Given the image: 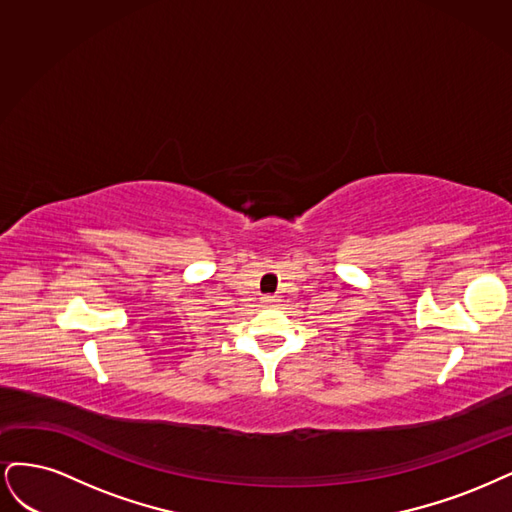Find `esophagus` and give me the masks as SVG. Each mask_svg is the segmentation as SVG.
<instances>
[{
    "label": "esophagus",
    "mask_w": 512,
    "mask_h": 512,
    "mask_svg": "<svg viewBox=\"0 0 512 512\" xmlns=\"http://www.w3.org/2000/svg\"><path fill=\"white\" fill-rule=\"evenodd\" d=\"M278 300L274 298V295H266V298H263V304H266V306H274Z\"/></svg>",
    "instance_id": "obj_1"
}]
</instances>
